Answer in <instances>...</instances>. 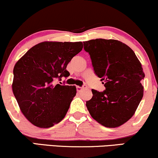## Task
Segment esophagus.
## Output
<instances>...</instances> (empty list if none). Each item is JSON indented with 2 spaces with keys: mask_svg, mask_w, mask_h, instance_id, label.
Masks as SVG:
<instances>
[{
  "mask_svg": "<svg viewBox=\"0 0 158 158\" xmlns=\"http://www.w3.org/2000/svg\"><path fill=\"white\" fill-rule=\"evenodd\" d=\"M85 88H87V85H84L83 86H81V87L77 86V90L78 92H81L83 89H85Z\"/></svg>",
  "mask_w": 158,
  "mask_h": 158,
  "instance_id": "esophagus-1",
  "label": "esophagus"
}]
</instances>
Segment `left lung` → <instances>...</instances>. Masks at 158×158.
Instances as JSON below:
<instances>
[{
  "label": "left lung",
  "mask_w": 158,
  "mask_h": 158,
  "mask_svg": "<svg viewBox=\"0 0 158 158\" xmlns=\"http://www.w3.org/2000/svg\"><path fill=\"white\" fill-rule=\"evenodd\" d=\"M95 73L106 89H92L86 106L94 119L103 126L117 127L134 114L143 95L144 73L132 49L117 40L97 39L84 41Z\"/></svg>",
  "instance_id": "8db88e82"
}]
</instances>
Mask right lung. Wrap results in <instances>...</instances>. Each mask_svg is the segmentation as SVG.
<instances>
[{
    "label": "right lung",
    "instance_id": "obj_1",
    "mask_svg": "<svg viewBox=\"0 0 158 158\" xmlns=\"http://www.w3.org/2000/svg\"><path fill=\"white\" fill-rule=\"evenodd\" d=\"M82 47L81 42H41L15 64L13 93L21 111L33 125L50 127L65 117L77 89L56 84L55 80L69 77L67 65Z\"/></svg>",
    "mask_w": 158,
    "mask_h": 158
}]
</instances>
